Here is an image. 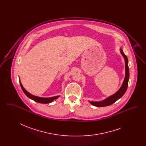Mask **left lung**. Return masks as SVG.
I'll use <instances>...</instances> for the list:
<instances>
[{"label":"left lung","instance_id":"obj_1","mask_svg":"<svg viewBox=\"0 0 146 146\" xmlns=\"http://www.w3.org/2000/svg\"><path fill=\"white\" fill-rule=\"evenodd\" d=\"M121 53L122 55L123 56L125 61V76L124 78V80L123 82V83L120 89L114 95H111V96L107 98L106 100L104 101H100V102H91V104L96 107H105L110 106L113 103H114L115 101H117L120 98L122 97L124 94H125L126 91L127 90V86H128V82L129 79V69L128 66V60L127 56L125 55L123 51L121 49H120Z\"/></svg>","mask_w":146,"mask_h":146}]
</instances>
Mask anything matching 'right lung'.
<instances>
[{
    "label": "right lung",
    "mask_w": 146,
    "mask_h": 146,
    "mask_svg": "<svg viewBox=\"0 0 146 146\" xmlns=\"http://www.w3.org/2000/svg\"><path fill=\"white\" fill-rule=\"evenodd\" d=\"M20 85H21V88L22 89V90L23 91V92L25 94V95L29 97V98L33 100V101H35L36 102L38 103H40V104H49L51 102H52L54 100H55L56 99H57L58 97H59V96H56L55 97H50V98H43V97H37L34 96L32 94H31L30 93H29L25 89V88L23 87L22 84H21V82L20 80Z\"/></svg>",
    "instance_id": "add662e5"
}]
</instances>
